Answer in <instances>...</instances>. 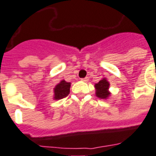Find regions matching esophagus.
I'll use <instances>...</instances> for the list:
<instances>
[{
    "instance_id": "1",
    "label": "esophagus",
    "mask_w": 156,
    "mask_h": 156,
    "mask_svg": "<svg viewBox=\"0 0 156 156\" xmlns=\"http://www.w3.org/2000/svg\"><path fill=\"white\" fill-rule=\"evenodd\" d=\"M81 80L83 82H88L89 81V78H88V77H86V78H82Z\"/></svg>"
}]
</instances>
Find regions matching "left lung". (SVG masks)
I'll use <instances>...</instances> for the list:
<instances>
[{
	"mask_svg": "<svg viewBox=\"0 0 156 156\" xmlns=\"http://www.w3.org/2000/svg\"><path fill=\"white\" fill-rule=\"evenodd\" d=\"M95 94L100 99H107L111 93L109 92L110 83L106 78H103L98 83H95Z\"/></svg>",
	"mask_w": 156,
	"mask_h": 156,
	"instance_id": "left-lung-1",
	"label": "left lung"
}]
</instances>
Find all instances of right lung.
Listing matches in <instances>:
<instances>
[{"label":"right lung","mask_w":156,"mask_h":156,"mask_svg":"<svg viewBox=\"0 0 156 156\" xmlns=\"http://www.w3.org/2000/svg\"><path fill=\"white\" fill-rule=\"evenodd\" d=\"M71 83L62 80L54 88V100H61L68 95L70 92Z\"/></svg>","instance_id":"obj_1"}]
</instances>
